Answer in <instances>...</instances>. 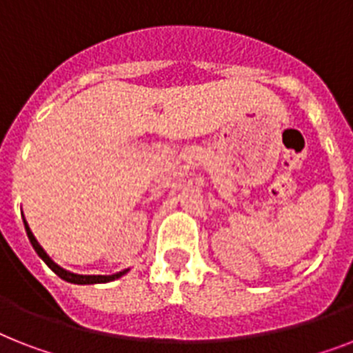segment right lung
<instances>
[{
    "mask_svg": "<svg viewBox=\"0 0 353 353\" xmlns=\"http://www.w3.org/2000/svg\"><path fill=\"white\" fill-rule=\"evenodd\" d=\"M23 223H25V230H27L28 239H30V243H32L34 250L37 252V256L41 257V259L48 265V268H50V270H52L56 276L61 277L63 281H68V283H74V285H99V283H110V281H114V279H119V277L125 276V274L128 272V268H127V270L117 272V274H112V276H81V274H74V272L65 270V268H61V266L57 265V263H54L52 257L48 256L47 252L43 250V246L39 245L36 237H34L32 230H30V226H28V223L25 217H23Z\"/></svg>",
    "mask_w": 353,
    "mask_h": 353,
    "instance_id": "obj_1",
    "label": "right lung"
}]
</instances>
